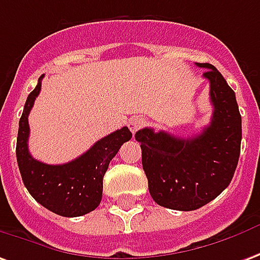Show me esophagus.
I'll return each mask as SVG.
<instances>
[{
    "label": "esophagus",
    "mask_w": 260,
    "mask_h": 260,
    "mask_svg": "<svg viewBox=\"0 0 260 260\" xmlns=\"http://www.w3.org/2000/svg\"><path fill=\"white\" fill-rule=\"evenodd\" d=\"M143 125H145V121H143L142 118H138V117H132L128 121V128L131 129L132 134H135L136 131H139L142 128Z\"/></svg>",
    "instance_id": "34e87169"
}]
</instances>
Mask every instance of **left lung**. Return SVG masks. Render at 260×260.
<instances>
[{
  "label": "left lung",
  "instance_id": "1",
  "mask_svg": "<svg viewBox=\"0 0 260 260\" xmlns=\"http://www.w3.org/2000/svg\"><path fill=\"white\" fill-rule=\"evenodd\" d=\"M197 66L207 69L203 76L210 81V125L188 139L152 128L135 134L152 199L179 211H193L218 197L230 186L241 153L242 121L235 92L212 64Z\"/></svg>",
  "mask_w": 260,
  "mask_h": 260
}]
</instances>
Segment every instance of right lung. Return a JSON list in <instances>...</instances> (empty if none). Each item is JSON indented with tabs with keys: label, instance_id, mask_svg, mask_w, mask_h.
<instances>
[{
	"label": "right lung",
	"instance_id": "right-lung-1",
	"mask_svg": "<svg viewBox=\"0 0 260 260\" xmlns=\"http://www.w3.org/2000/svg\"><path fill=\"white\" fill-rule=\"evenodd\" d=\"M42 74L38 86L30 92L19 119L16 139V160L25 187L34 199L61 217H81L95 210L103 197V179L112 157L132 134L124 126L104 136L86 153L64 165H46L29 153L28 115L42 87Z\"/></svg>",
	"mask_w": 260,
	"mask_h": 260
}]
</instances>
